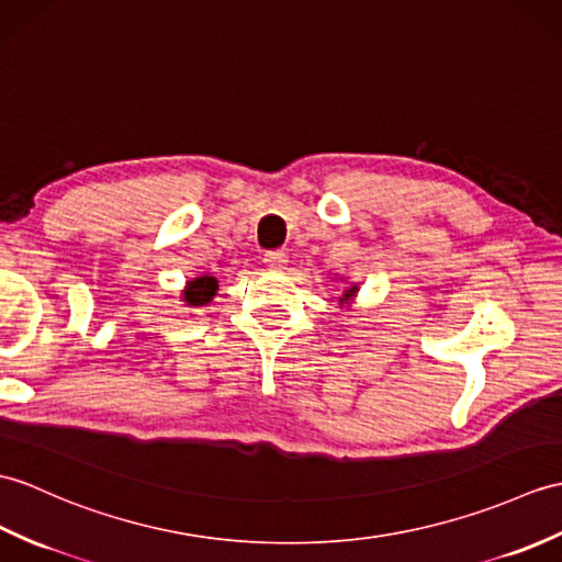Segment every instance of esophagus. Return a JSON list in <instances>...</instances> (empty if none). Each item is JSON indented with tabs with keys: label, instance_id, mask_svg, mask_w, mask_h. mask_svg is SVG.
Wrapping results in <instances>:
<instances>
[{
	"label": "esophagus",
	"instance_id": "34e87169",
	"mask_svg": "<svg viewBox=\"0 0 562 562\" xmlns=\"http://www.w3.org/2000/svg\"><path fill=\"white\" fill-rule=\"evenodd\" d=\"M263 263L268 266V270H284L286 268V254L284 251H270V254H266Z\"/></svg>",
	"mask_w": 562,
	"mask_h": 562
}]
</instances>
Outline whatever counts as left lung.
I'll return each mask as SVG.
<instances>
[{"label": "left lung", "instance_id": "left-lung-1", "mask_svg": "<svg viewBox=\"0 0 562 562\" xmlns=\"http://www.w3.org/2000/svg\"><path fill=\"white\" fill-rule=\"evenodd\" d=\"M340 282H342V278H340ZM357 294H359V284H357V282H355V284H349V286H345L342 294L337 296V302H340V308H342V306H347V308H349L351 304H355Z\"/></svg>", "mask_w": 562, "mask_h": 562}]
</instances>
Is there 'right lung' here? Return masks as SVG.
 I'll list each match as a JSON object with an SVG mask.
<instances>
[{
  "label": "right lung",
  "instance_id": "right-lung-1",
  "mask_svg": "<svg viewBox=\"0 0 562 562\" xmlns=\"http://www.w3.org/2000/svg\"><path fill=\"white\" fill-rule=\"evenodd\" d=\"M217 290H220L217 278L211 276V272H205V276L187 280V286L181 290V302H184L189 308H199V306L211 304Z\"/></svg>",
  "mask_w": 562,
  "mask_h": 562
}]
</instances>
